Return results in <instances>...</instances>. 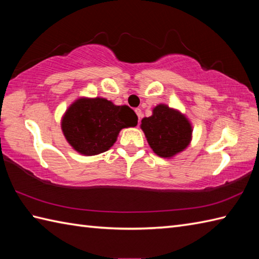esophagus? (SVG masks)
<instances>
[{"mask_svg":"<svg viewBox=\"0 0 259 259\" xmlns=\"http://www.w3.org/2000/svg\"><path fill=\"white\" fill-rule=\"evenodd\" d=\"M135 111H136L137 115H138V119H139V121H140V120H141V118H142V112H141V110H140L139 108H137V109L135 110Z\"/></svg>","mask_w":259,"mask_h":259,"instance_id":"1","label":"esophagus"}]
</instances>
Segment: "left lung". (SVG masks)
Listing matches in <instances>:
<instances>
[{"instance_id":"left-lung-1","label":"left lung","mask_w":259,"mask_h":259,"mask_svg":"<svg viewBox=\"0 0 259 259\" xmlns=\"http://www.w3.org/2000/svg\"><path fill=\"white\" fill-rule=\"evenodd\" d=\"M141 129L152 150L163 158L183 151L191 138V125L188 120L164 104H159L153 109L151 117L141 120Z\"/></svg>"}]
</instances>
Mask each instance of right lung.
<instances>
[{"instance_id":"add662e5","label":"right lung","mask_w":259,"mask_h":259,"mask_svg":"<svg viewBox=\"0 0 259 259\" xmlns=\"http://www.w3.org/2000/svg\"><path fill=\"white\" fill-rule=\"evenodd\" d=\"M137 123L138 117L128 106H114L101 98L80 99L68 109L62 130L76 151L93 156L112 147L121 129Z\"/></svg>"}]
</instances>
